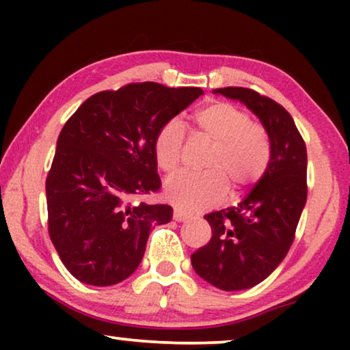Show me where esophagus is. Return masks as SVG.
I'll return each mask as SVG.
<instances>
[{"label": "esophagus", "mask_w": 350, "mask_h": 350, "mask_svg": "<svg viewBox=\"0 0 350 350\" xmlns=\"http://www.w3.org/2000/svg\"><path fill=\"white\" fill-rule=\"evenodd\" d=\"M174 219L175 221H188V219H191V215L183 212V210L178 207H175L174 208Z\"/></svg>", "instance_id": "34e87169"}]
</instances>
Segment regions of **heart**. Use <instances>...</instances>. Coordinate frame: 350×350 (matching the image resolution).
Masks as SVG:
<instances>
[{
  "mask_svg": "<svg viewBox=\"0 0 350 350\" xmlns=\"http://www.w3.org/2000/svg\"><path fill=\"white\" fill-rule=\"evenodd\" d=\"M199 135L213 143L205 161V174H178L165 181V198L186 212H199L221 202L228 185L242 193L265 175L271 161L269 133L250 119L245 109L229 102H213L194 114ZM185 146V127L170 119L157 129L152 151L156 164L165 174L180 167Z\"/></svg>",
  "mask_w": 350,
  "mask_h": 350,
  "instance_id": "b5f03b06",
  "label": "heart"
}]
</instances>
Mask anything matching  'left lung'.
Masks as SVG:
<instances>
[{
  "label": "left lung",
  "mask_w": 350,
  "mask_h": 350,
  "mask_svg": "<svg viewBox=\"0 0 350 350\" xmlns=\"http://www.w3.org/2000/svg\"><path fill=\"white\" fill-rule=\"evenodd\" d=\"M213 92L239 100L260 118L271 138V161L245 199L205 215L212 237L191 255V262L219 290H247L274 272L295 241L308 199V152L293 118L272 98L247 88Z\"/></svg>",
  "instance_id": "8db88e82"
}]
</instances>
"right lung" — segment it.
<instances>
[{
    "mask_svg": "<svg viewBox=\"0 0 350 350\" xmlns=\"http://www.w3.org/2000/svg\"><path fill=\"white\" fill-rule=\"evenodd\" d=\"M202 94L132 83L92 95L65 122L46 178L47 224L62 262L79 282L126 280L151 229L172 219L170 205L133 200L161 188L152 151L157 129Z\"/></svg>",
    "mask_w": 350,
    "mask_h": 350,
    "instance_id": "1",
    "label": "right lung"
}]
</instances>
